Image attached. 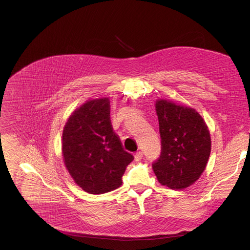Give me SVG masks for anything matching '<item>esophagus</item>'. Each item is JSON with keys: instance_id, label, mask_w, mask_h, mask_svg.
I'll return each mask as SVG.
<instances>
[{"instance_id": "34e87169", "label": "esophagus", "mask_w": 250, "mask_h": 250, "mask_svg": "<svg viewBox=\"0 0 250 250\" xmlns=\"http://www.w3.org/2000/svg\"><path fill=\"white\" fill-rule=\"evenodd\" d=\"M141 159H142V152H140V151L136 152V153L134 154V160H135V161H140Z\"/></svg>"}]
</instances>
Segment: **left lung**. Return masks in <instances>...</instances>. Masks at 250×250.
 <instances>
[{"label":"left lung","instance_id":"left-lung-1","mask_svg":"<svg viewBox=\"0 0 250 250\" xmlns=\"http://www.w3.org/2000/svg\"><path fill=\"white\" fill-rule=\"evenodd\" d=\"M161 137V153L152 168L161 185L181 190L195 183L210 153V136L203 118L194 109L166 100L155 104Z\"/></svg>","mask_w":250,"mask_h":250}]
</instances>
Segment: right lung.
I'll return each mask as SVG.
<instances>
[{
  "label": "right lung",
  "mask_w": 250,
  "mask_h": 250,
  "mask_svg": "<svg viewBox=\"0 0 250 250\" xmlns=\"http://www.w3.org/2000/svg\"><path fill=\"white\" fill-rule=\"evenodd\" d=\"M110 100H91L68 119L62 134L65 166L75 183L90 194L118 189L133 156L113 129Z\"/></svg>",
  "instance_id": "1"
}]
</instances>
